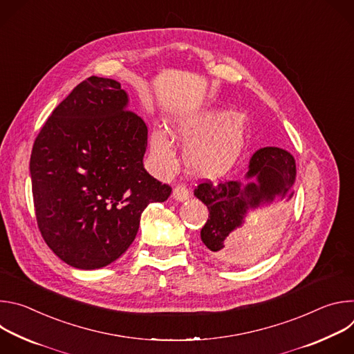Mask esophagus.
I'll list each match as a JSON object with an SVG mask.
<instances>
[{
	"mask_svg": "<svg viewBox=\"0 0 354 354\" xmlns=\"http://www.w3.org/2000/svg\"><path fill=\"white\" fill-rule=\"evenodd\" d=\"M172 196L178 201H185V200L189 198L190 193H189V189L185 185H178V186H175Z\"/></svg>",
	"mask_w": 354,
	"mask_h": 354,
	"instance_id": "1",
	"label": "esophagus"
}]
</instances>
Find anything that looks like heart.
Returning a JSON list of instances; mask_svg holds the SVG:
<instances>
[{
  "instance_id": "obj_1",
  "label": "heart",
  "mask_w": 354,
  "mask_h": 354,
  "mask_svg": "<svg viewBox=\"0 0 354 354\" xmlns=\"http://www.w3.org/2000/svg\"><path fill=\"white\" fill-rule=\"evenodd\" d=\"M171 136L187 144L185 162L201 176L224 174L239 157L245 144L246 123L239 113H225L210 109L194 116L176 119L169 129ZM151 158L162 169L175 164V153L164 130L157 129L151 136Z\"/></svg>"
}]
</instances>
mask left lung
<instances>
[{"label":"left lung","mask_w":354,"mask_h":354,"mask_svg":"<svg viewBox=\"0 0 354 354\" xmlns=\"http://www.w3.org/2000/svg\"><path fill=\"white\" fill-rule=\"evenodd\" d=\"M295 161L286 149L265 147L252 156L246 179L220 182L206 180L197 185L194 196L209 209V218L200 231V238L217 259L239 262L245 258L248 245L241 235L234 234L242 227L249 210L287 201L292 197L295 182Z\"/></svg>","instance_id":"obj_1"}]
</instances>
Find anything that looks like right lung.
Instances as JSON below:
<instances>
[{
  "instance_id": "1",
  "label": "right lung",
  "mask_w": 354,
  "mask_h": 354,
  "mask_svg": "<svg viewBox=\"0 0 354 354\" xmlns=\"http://www.w3.org/2000/svg\"><path fill=\"white\" fill-rule=\"evenodd\" d=\"M115 80L78 84L40 129L30 156L39 231L67 265L92 270L120 258L149 203L172 187L142 165L147 126Z\"/></svg>"
}]
</instances>
